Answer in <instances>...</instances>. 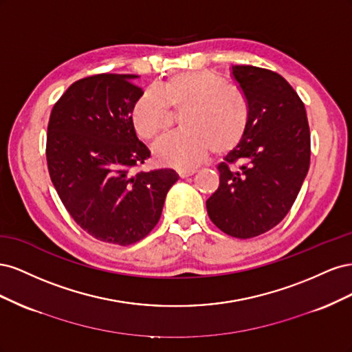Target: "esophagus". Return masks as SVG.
<instances>
[{
	"instance_id": "obj_1",
	"label": "esophagus",
	"mask_w": 352,
	"mask_h": 352,
	"mask_svg": "<svg viewBox=\"0 0 352 352\" xmlns=\"http://www.w3.org/2000/svg\"><path fill=\"white\" fill-rule=\"evenodd\" d=\"M197 173V170L195 168H186V170H179L177 172V175H179V177H188V176H192V175H195Z\"/></svg>"
}]
</instances>
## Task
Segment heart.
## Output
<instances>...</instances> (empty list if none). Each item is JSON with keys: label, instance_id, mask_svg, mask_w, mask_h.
I'll use <instances>...</instances> for the list:
<instances>
[{"label": "heart", "instance_id": "b5f03b06", "mask_svg": "<svg viewBox=\"0 0 352 352\" xmlns=\"http://www.w3.org/2000/svg\"><path fill=\"white\" fill-rule=\"evenodd\" d=\"M180 114L184 132L155 144L153 154L160 164L190 168L210 151L225 157L242 144L250 129L251 107L245 95L228 87L214 72L179 73L158 89L146 88L135 100L131 119L138 136L157 140Z\"/></svg>", "mask_w": 352, "mask_h": 352}]
</instances>
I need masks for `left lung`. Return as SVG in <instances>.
Masks as SVG:
<instances>
[{"instance_id": "obj_1", "label": "left lung", "mask_w": 352, "mask_h": 352, "mask_svg": "<svg viewBox=\"0 0 352 352\" xmlns=\"http://www.w3.org/2000/svg\"><path fill=\"white\" fill-rule=\"evenodd\" d=\"M230 70L250 102V129L217 166L220 185L206 204L221 232L248 239L289 212L310 167V127L304 102L280 74L255 66Z\"/></svg>"}]
</instances>
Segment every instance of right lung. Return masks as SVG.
Returning <instances> with one entry per match:
<instances>
[{
  "mask_svg": "<svg viewBox=\"0 0 352 352\" xmlns=\"http://www.w3.org/2000/svg\"><path fill=\"white\" fill-rule=\"evenodd\" d=\"M136 78L100 73L72 83L47 132L50 177L69 214L95 239L122 247L155 228L179 177L172 168L132 173L150 158L131 119L142 92Z\"/></svg>",
  "mask_w": 352,
  "mask_h": 352,
  "instance_id": "1",
  "label": "right lung"
}]
</instances>
